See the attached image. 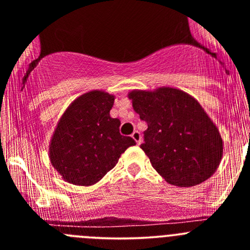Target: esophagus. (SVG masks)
<instances>
[{
  "label": "esophagus",
  "mask_w": 250,
  "mask_h": 250,
  "mask_svg": "<svg viewBox=\"0 0 250 250\" xmlns=\"http://www.w3.org/2000/svg\"><path fill=\"white\" fill-rule=\"evenodd\" d=\"M131 138L134 139V140H135V143L136 144H140L141 143V134L139 131H134L132 132V135H131Z\"/></svg>",
  "instance_id": "1"
}]
</instances>
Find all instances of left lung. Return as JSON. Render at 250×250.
<instances>
[{"mask_svg": "<svg viewBox=\"0 0 250 250\" xmlns=\"http://www.w3.org/2000/svg\"><path fill=\"white\" fill-rule=\"evenodd\" d=\"M132 107L147 124L140 147L152 167L176 187L210 178L223 156V140L200 104L174 87L129 92Z\"/></svg>", "mask_w": 250, "mask_h": 250, "instance_id": "8db88e82", "label": "left lung"}]
</instances>
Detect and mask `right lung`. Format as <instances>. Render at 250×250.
I'll return each instance as SVG.
<instances>
[{"label": "right lung", "mask_w": 250, "mask_h": 250, "mask_svg": "<svg viewBox=\"0 0 250 250\" xmlns=\"http://www.w3.org/2000/svg\"><path fill=\"white\" fill-rule=\"evenodd\" d=\"M115 96L101 90L70 104L50 141V160L65 182L89 187L118 164L135 140L120 134V120L110 116Z\"/></svg>", "instance_id": "add662e5"}]
</instances>
